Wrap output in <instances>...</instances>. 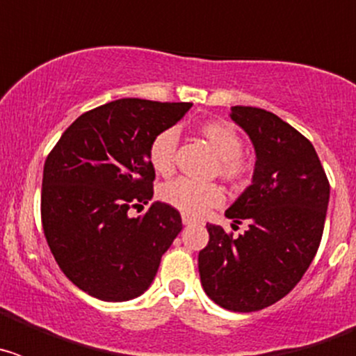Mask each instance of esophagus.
Wrapping results in <instances>:
<instances>
[{"mask_svg":"<svg viewBox=\"0 0 356 356\" xmlns=\"http://www.w3.org/2000/svg\"><path fill=\"white\" fill-rule=\"evenodd\" d=\"M181 222H184L185 226H188V225H194V222H196V219H193V217H191V216L184 213V216H181Z\"/></svg>","mask_w":356,"mask_h":356,"instance_id":"34e87169","label":"esophagus"}]
</instances>
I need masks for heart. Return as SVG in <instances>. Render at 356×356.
<instances>
[{
	"mask_svg": "<svg viewBox=\"0 0 356 356\" xmlns=\"http://www.w3.org/2000/svg\"><path fill=\"white\" fill-rule=\"evenodd\" d=\"M200 135L219 156V175L232 184H242L251 172L248 159L242 155V139L238 131L226 121H207L200 127ZM178 131L176 128H165L153 137L147 149L151 168L159 175L168 176L175 171ZM162 200L176 210L187 216H201L207 210L217 207L225 194L217 184H200L188 178H176L162 187Z\"/></svg>",
	"mask_w": 356,
	"mask_h": 356,
	"instance_id": "b5f03b06",
	"label": "heart"
}]
</instances>
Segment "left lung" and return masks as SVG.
<instances>
[{"label": "left lung", "mask_w": 356, "mask_h": 356, "mask_svg": "<svg viewBox=\"0 0 356 356\" xmlns=\"http://www.w3.org/2000/svg\"><path fill=\"white\" fill-rule=\"evenodd\" d=\"M229 119L254 147L251 185L226 210L250 228L237 238L207 225L201 285L219 307L254 312L287 296L312 264L325 229L330 184L310 140L273 112L232 106Z\"/></svg>", "instance_id": "8db88e82"}]
</instances>
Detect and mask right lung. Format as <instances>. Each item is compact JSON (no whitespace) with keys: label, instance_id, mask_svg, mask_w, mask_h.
Here are the masks:
<instances>
[{"label":"right lung","instance_id":"obj_1","mask_svg":"<svg viewBox=\"0 0 356 356\" xmlns=\"http://www.w3.org/2000/svg\"><path fill=\"white\" fill-rule=\"evenodd\" d=\"M193 103L115 99L81 114L46 159L40 216L48 246L72 284L103 301H128L155 280L181 232L180 212L151 203L155 169L147 149Z\"/></svg>","mask_w":356,"mask_h":356}]
</instances>
